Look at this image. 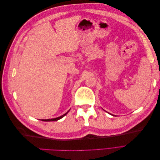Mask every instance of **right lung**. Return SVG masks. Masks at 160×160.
I'll return each mask as SVG.
<instances>
[{
    "mask_svg": "<svg viewBox=\"0 0 160 160\" xmlns=\"http://www.w3.org/2000/svg\"><path fill=\"white\" fill-rule=\"evenodd\" d=\"M69 110H70V109H69ZM69 110L68 111H67V112L66 113H65L64 115H62L60 116V117H58V118H52V119H42V121H43V122H55V121H57V120H59V119H60L63 118L65 115H66L67 113H68Z\"/></svg>",
    "mask_w": 160,
    "mask_h": 160,
    "instance_id": "right-lung-1",
    "label": "right lung"
}]
</instances>
